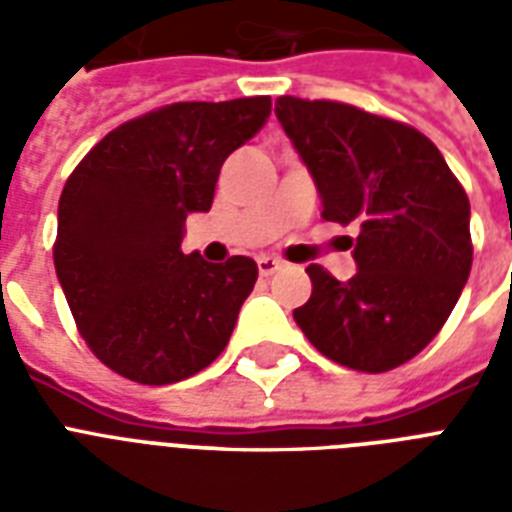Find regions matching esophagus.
Returning a JSON list of instances; mask_svg holds the SVG:
<instances>
[{
	"instance_id": "esophagus-1",
	"label": "esophagus",
	"mask_w": 512,
	"mask_h": 512,
	"mask_svg": "<svg viewBox=\"0 0 512 512\" xmlns=\"http://www.w3.org/2000/svg\"><path fill=\"white\" fill-rule=\"evenodd\" d=\"M281 268H284V263L281 260H276V257H257V271H260V276L263 279H268V276H273V273H279Z\"/></svg>"
}]
</instances>
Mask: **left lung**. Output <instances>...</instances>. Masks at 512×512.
Returning a JSON list of instances; mask_svg holds the SVG:
<instances>
[{
  "label": "left lung",
  "mask_w": 512,
  "mask_h": 512,
  "mask_svg": "<svg viewBox=\"0 0 512 512\" xmlns=\"http://www.w3.org/2000/svg\"><path fill=\"white\" fill-rule=\"evenodd\" d=\"M276 116L311 172L321 217L356 225V276L308 265L295 308L313 348L358 372L414 358L454 311L473 265L470 201L422 132L335 100L284 95Z\"/></svg>",
  "instance_id": "obj_1"
}]
</instances>
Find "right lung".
Returning a JSON list of instances; mask_svg holds the SVG:
<instances>
[{
  "label": "right lung",
  "instance_id": "add662e5",
  "mask_svg": "<svg viewBox=\"0 0 512 512\" xmlns=\"http://www.w3.org/2000/svg\"><path fill=\"white\" fill-rule=\"evenodd\" d=\"M271 98L172 103L108 132L63 185L55 273L84 342L140 385H170L225 350L257 263L183 255L185 217L209 212L228 156Z\"/></svg>",
  "mask_w": 512,
  "mask_h": 512
}]
</instances>
